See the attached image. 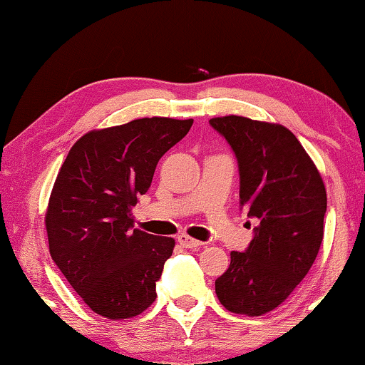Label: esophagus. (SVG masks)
Instances as JSON below:
<instances>
[{
  "label": "esophagus",
  "mask_w": 365,
  "mask_h": 365,
  "mask_svg": "<svg viewBox=\"0 0 365 365\" xmlns=\"http://www.w3.org/2000/svg\"><path fill=\"white\" fill-rule=\"evenodd\" d=\"M178 243H180L183 248H188V250H195V248H197V246L202 245L200 240L191 238V237H188V235H185V233L178 235Z\"/></svg>",
  "instance_id": "obj_1"
}]
</instances>
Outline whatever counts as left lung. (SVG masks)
<instances>
[{"label":"left lung","instance_id":"1","mask_svg":"<svg viewBox=\"0 0 365 365\" xmlns=\"http://www.w3.org/2000/svg\"><path fill=\"white\" fill-rule=\"evenodd\" d=\"M209 123L237 156L240 205L259 220L248 250L232 251L215 294L230 312L262 316L292 294L316 261L324 240L325 185L298 138L280 123L242 115Z\"/></svg>","mask_w":365,"mask_h":365}]
</instances>
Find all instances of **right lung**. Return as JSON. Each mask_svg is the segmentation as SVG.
<instances>
[{
    "label": "right lung",
    "mask_w": 365,
    "mask_h": 365,
    "mask_svg": "<svg viewBox=\"0 0 365 365\" xmlns=\"http://www.w3.org/2000/svg\"><path fill=\"white\" fill-rule=\"evenodd\" d=\"M193 119L145 117L76 141L49 196V255L91 311L120 320L156 299L175 240L133 228L132 207L151 187L159 159Z\"/></svg>",
    "instance_id": "right-lung-1"
}]
</instances>
